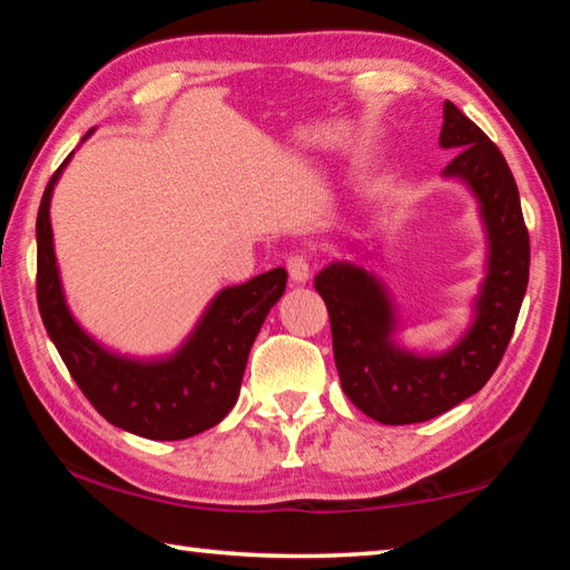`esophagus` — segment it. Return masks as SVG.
I'll list each match as a JSON object with an SVG mask.
<instances>
[{
	"instance_id": "1",
	"label": "esophagus",
	"mask_w": 570,
	"mask_h": 570,
	"mask_svg": "<svg viewBox=\"0 0 570 570\" xmlns=\"http://www.w3.org/2000/svg\"><path fill=\"white\" fill-rule=\"evenodd\" d=\"M288 276H292L294 284H306L308 276H312V264H308L306 254H292L286 262Z\"/></svg>"
}]
</instances>
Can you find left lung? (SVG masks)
I'll return each instance as SVG.
<instances>
[{
  "instance_id": "1",
  "label": "left lung",
  "mask_w": 570,
  "mask_h": 570,
  "mask_svg": "<svg viewBox=\"0 0 570 570\" xmlns=\"http://www.w3.org/2000/svg\"><path fill=\"white\" fill-rule=\"evenodd\" d=\"M442 118L440 146L458 150L442 176L472 190L488 234V274L465 336L442 354H414L394 342L397 316L377 276L334 262L314 278L330 308L342 390L354 407L382 424L432 420L485 387L508 350L528 288L530 238L503 153L450 100Z\"/></svg>"
}]
</instances>
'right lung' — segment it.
Segmentation results:
<instances>
[{
	"label": "right lung",
	"mask_w": 570,
	"mask_h": 570,
	"mask_svg": "<svg viewBox=\"0 0 570 570\" xmlns=\"http://www.w3.org/2000/svg\"><path fill=\"white\" fill-rule=\"evenodd\" d=\"M88 130L82 140H88ZM72 153L55 170L37 210V306L77 387L115 428L148 440H186L214 428L238 400L248 352L286 288L284 268L258 274L214 296L178 352L160 360L105 350L75 322L57 268L50 200Z\"/></svg>",
	"instance_id": "1"
}]
</instances>
